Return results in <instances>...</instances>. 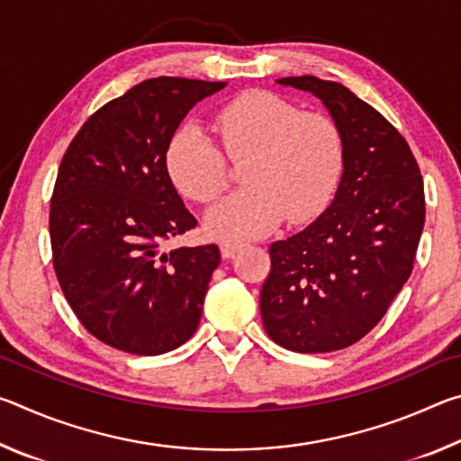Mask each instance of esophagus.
Here are the masks:
<instances>
[{"label":"esophagus","mask_w":461,"mask_h":461,"mask_svg":"<svg viewBox=\"0 0 461 461\" xmlns=\"http://www.w3.org/2000/svg\"><path fill=\"white\" fill-rule=\"evenodd\" d=\"M241 248V241H231V240H223L221 241V256L223 258H231L233 254Z\"/></svg>","instance_id":"obj_1"}]
</instances>
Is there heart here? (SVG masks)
Masks as SVG:
<instances>
[{
  "instance_id": "obj_1",
  "label": "heart",
  "mask_w": 461,
  "mask_h": 461,
  "mask_svg": "<svg viewBox=\"0 0 461 461\" xmlns=\"http://www.w3.org/2000/svg\"><path fill=\"white\" fill-rule=\"evenodd\" d=\"M215 131L231 160H246V186L212 209L221 238L264 236L285 220L307 221L327 205L343 167V138L331 118L303 112L270 91H248L215 113ZM168 175L185 197L209 203L228 186V162L197 126L178 128L167 146Z\"/></svg>"
}]
</instances>
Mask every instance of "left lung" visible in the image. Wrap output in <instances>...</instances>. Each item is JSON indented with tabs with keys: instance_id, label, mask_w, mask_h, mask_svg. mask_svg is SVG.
<instances>
[{
	"instance_id": "obj_1",
	"label": "left lung",
	"mask_w": 461,
	"mask_h": 461,
	"mask_svg": "<svg viewBox=\"0 0 461 461\" xmlns=\"http://www.w3.org/2000/svg\"><path fill=\"white\" fill-rule=\"evenodd\" d=\"M276 83L321 99L341 131L343 173L331 205L270 246L262 323L293 352H335L376 327L409 280L425 225L423 176L407 140L341 83Z\"/></svg>"
}]
</instances>
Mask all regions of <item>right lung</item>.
Instances as JSON below:
<instances>
[{"instance_id":"right-lung-1","label":"right lung","mask_w":461,"mask_h":461,"mask_svg":"<svg viewBox=\"0 0 461 461\" xmlns=\"http://www.w3.org/2000/svg\"><path fill=\"white\" fill-rule=\"evenodd\" d=\"M223 81L158 77L99 107L77 131L50 199L52 264L85 330L122 352L167 354L197 331L215 244L162 252L197 220L178 197L167 146Z\"/></svg>"}]
</instances>
